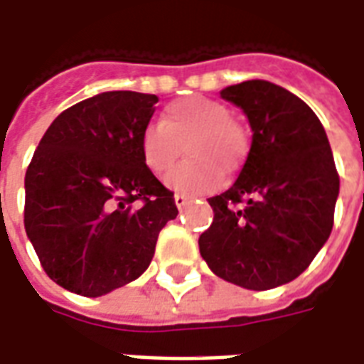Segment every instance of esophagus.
<instances>
[{"instance_id":"esophagus-1","label":"esophagus","mask_w":364,"mask_h":364,"mask_svg":"<svg viewBox=\"0 0 364 364\" xmlns=\"http://www.w3.org/2000/svg\"><path fill=\"white\" fill-rule=\"evenodd\" d=\"M173 198H175V205H177V208H181V206H185L187 203H189V198L185 197V195H181V193H177Z\"/></svg>"}]
</instances>
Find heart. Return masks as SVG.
<instances>
[{
	"mask_svg": "<svg viewBox=\"0 0 364 364\" xmlns=\"http://www.w3.org/2000/svg\"><path fill=\"white\" fill-rule=\"evenodd\" d=\"M230 114L226 105L208 97H185L167 105L161 122H148L140 132L144 166L164 177L187 143L190 159L171 172L167 185L181 193L213 189L220 171L234 173L245 156L244 128Z\"/></svg>",
	"mask_w": 364,
	"mask_h": 364,
	"instance_id": "obj_1",
	"label": "heart"
}]
</instances>
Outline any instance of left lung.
I'll return each instance as SVG.
<instances>
[{"instance_id": "left-lung-1", "label": "left lung", "mask_w": 364, "mask_h": 364, "mask_svg": "<svg viewBox=\"0 0 364 364\" xmlns=\"http://www.w3.org/2000/svg\"><path fill=\"white\" fill-rule=\"evenodd\" d=\"M220 95L247 114L252 148L236 183L208 198L214 218L198 250L224 281L274 289L304 273L331 234L333 154L320 119L290 91L252 80Z\"/></svg>"}]
</instances>
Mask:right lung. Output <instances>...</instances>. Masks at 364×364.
I'll use <instances>...</instances> for the list:
<instances>
[{"label":"right lung","instance_id":"add662e5","mask_svg":"<svg viewBox=\"0 0 364 364\" xmlns=\"http://www.w3.org/2000/svg\"><path fill=\"white\" fill-rule=\"evenodd\" d=\"M158 97L105 91L60 112L25 175V230L44 273L101 296L148 269L173 193L140 156Z\"/></svg>","mask_w":364,"mask_h":364}]
</instances>
